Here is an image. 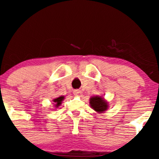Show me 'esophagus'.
I'll list each match as a JSON object with an SVG mask.
<instances>
[{"instance_id":"esophagus-1","label":"esophagus","mask_w":159,"mask_h":159,"mask_svg":"<svg viewBox=\"0 0 159 159\" xmlns=\"http://www.w3.org/2000/svg\"><path fill=\"white\" fill-rule=\"evenodd\" d=\"M74 94L76 96H81L82 93H81V90H74Z\"/></svg>"}]
</instances>
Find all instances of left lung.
Instances as JSON below:
<instances>
[{
	"label": "left lung",
	"mask_w": 159,
	"mask_h": 159,
	"mask_svg": "<svg viewBox=\"0 0 159 159\" xmlns=\"http://www.w3.org/2000/svg\"><path fill=\"white\" fill-rule=\"evenodd\" d=\"M90 105L95 111L103 113L108 107V103L102 96H92L90 98Z\"/></svg>",
	"instance_id": "8db88e82"
}]
</instances>
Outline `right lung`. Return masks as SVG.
Instances as JSON below:
<instances>
[{"instance_id": "add662e5", "label": "right lung", "mask_w": 159, "mask_h": 159, "mask_svg": "<svg viewBox=\"0 0 159 159\" xmlns=\"http://www.w3.org/2000/svg\"><path fill=\"white\" fill-rule=\"evenodd\" d=\"M64 96H59V97L54 98V99H53V102H54V105L55 107H58L60 106V105L62 104V102L63 101V99H64Z\"/></svg>"}]
</instances>
